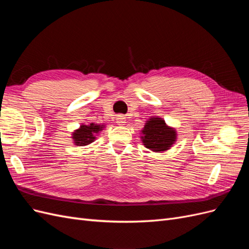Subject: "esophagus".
<instances>
[{"label":"esophagus","mask_w":249,"mask_h":249,"mask_svg":"<svg viewBox=\"0 0 249 249\" xmlns=\"http://www.w3.org/2000/svg\"><path fill=\"white\" fill-rule=\"evenodd\" d=\"M116 122L118 124H125V116L123 114H119L116 117Z\"/></svg>","instance_id":"34e87169"}]
</instances>
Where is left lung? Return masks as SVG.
I'll list each match as a JSON object with an SVG mask.
<instances>
[{"instance_id": "8db88e82", "label": "left lung", "mask_w": 249, "mask_h": 249, "mask_svg": "<svg viewBox=\"0 0 249 249\" xmlns=\"http://www.w3.org/2000/svg\"><path fill=\"white\" fill-rule=\"evenodd\" d=\"M142 133L143 144L154 152H164L170 148L177 138L176 131L167 126L164 120L159 117L150 118Z\"/></svg>"}]
</instances>
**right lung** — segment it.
Instances as JSON below:
<instances>
[{
    "instance_id": "1",
    "label": "right lung",
    "mask_w": 249,
    "mask_h": 249,
    "mask_svg": "<svg viewBox=\"0 0 249 249\" xmlns=\"http://www.w3.org/2000/svg\"><path fill=\"white\" fill-rule=\"evenodd\" d=\"M103 125L100 124H95L93 123L90 124L89 125L83 124L80 126V129L77 130L72 134V139L74 141V144L80 145V146H84L89 144V143L93 142L95 139V134L102 131Z\"/></svg>"
}]
</instances>
